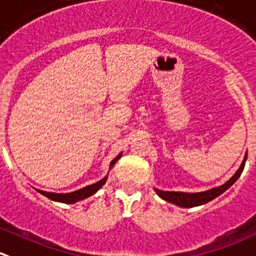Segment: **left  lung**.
<instances>
[{"instance_id":"left-lung-1","label":"left lung","mask_w":256,"mask_h":256,"mask_svg":"<svg viewBox=\"0 0 256 256\" xmlns=\"http://www.w3.org/2000/svg\"><path fill=\"white\" fill-rule=\"evenodd\" d=\"M248 154H245V158L242 160V165L238 168L236 172L232 175V178L226 181L224 185L218 186V188H212L210 190L202 191V192H178V191H162L158 190V188H155V191L158 192V196L161 199H164L165 202H171V204H175L181 208H194L199 206V205L206 204V202H212L215 198H218L219 195H222L224 191H226L238 178L242 175V170H244L245 161H246Z\"/></svg>"}]
</instances>
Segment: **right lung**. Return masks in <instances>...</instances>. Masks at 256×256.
<instances>
[{
  "instance_id": "right-lung-1",
  "label": "right lung",
  "mask_w": 256,
  "mask_h": 256,
  "mask_svg": "<svg viewBox=\"0 0 256 256\" xmlns=\"http://www.w3.org/2000/svg\"><path fill=\"white\" fill-rule=\"evenodd\" d=\"M120 158H121V154H118V155L116 156V158H114L112 161H111L110 168H112L114 165H115L116 161H118ZM106 180H108V176H105V178H101V180L98 181V182L92 184V185H88V186H86V188H80V190L74 191V192H68V194H56V192H47V191L37 190V188H36V190L38 191L40 194H42L44 196L48 198V199L54 200V202H65V204H75V202H80V200L86 199V198H88V196H91V195L95 194L96 191H98V188H100L101 186H102L106 182Z\"/></svg>"
}]
</instances>
